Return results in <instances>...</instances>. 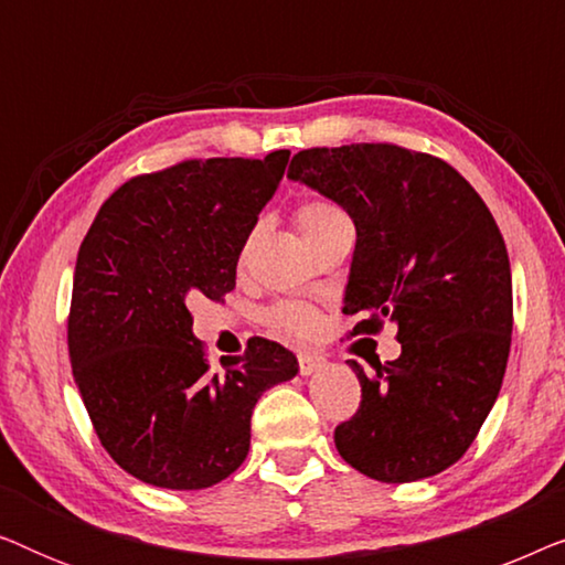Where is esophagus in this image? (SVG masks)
<instances>
[{
  "instance_id": "esophagus-1",
  "label": "esophagus",
  "mask_w": 565,
  "mask_h": 565,
  "mask_svg": "<svg viewBox=\"0 0 565 565\" xmlns=\"http://www.w3.org/2000/svg\"><path fill=\"white\" fill-rule=\"evenodd\" d=\"M321 365H323L321 354H313V352H300V354H298V370H300V375H311L313 370H319Z\"/></svg>"
}]
</instances>
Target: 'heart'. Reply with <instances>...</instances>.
I'll return each instance as SVG.
<instances>
[{
	"instance_id": "heart-1",
	"label": "heart",
	"mask_w": 565,
	"mask_h": 565,
	"mask_svg": "<svg viewBox=\"0 0 565 565\" xmlns=\"http://www.w3.org/2000/svg\"><path fill=\"white\" fill-rule=\"evenodd\" d=\"M296 226L300 236L306 238V244L313 246L323 242V238L334 234L339 228H352L350 215H347L342 207L331 200L323 198H311L303 200L296 207ZM265 319L275 331H280L285 337H308L313 334L316 327H319V311L311 303H303V300H277L267 308Z\"/></svg>"
}]
</instances>
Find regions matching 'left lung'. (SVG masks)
Returning a JSON list of instances; mask_svg holds the SVG:
<instances>
[{
    "label": "left lung",
    "instance_id": "obj_1",
    "mask_svg": "<svg viewBox=\"0 0 565 565\" xmlns=\"http://www.w3.org/2000/svg\"><path fill=\"white\" fill-rule=\"evenodd\" d=\"M290 180L344 207L358 228L350 337L396 323L398 360L365 373L334 443L354 470L408 483L458 462L483 427L512 347V269L489 205L445 159L398 143L298 151Z\"/></svg>",
    "mask_w": 565,
    "mask_h": 565
}]
</instances>
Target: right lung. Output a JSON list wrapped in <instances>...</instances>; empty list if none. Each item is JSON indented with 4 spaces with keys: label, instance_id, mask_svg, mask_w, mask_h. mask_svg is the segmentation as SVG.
Returning a JSON list of instances; mask_svg holds the SVG:
<instances>
[{
    "label": "right lung",
    "instance_id": "right-lung-1",
    "mask_svg": "<svg viewBox=\"0 0 565 565\" xmlns=\"http://www.w3.org/2000/svg\"><path fill=\"white\" fill-rule=\"evenodd\" d=\"M288 157L182 159L130 177L84 236L68 358L99 443L138 481L195 491L228 478L249 452L257 398L298 373L296 354L265 337L213 370L188 308L236 288Z\"/></svg>",
    "mask_w": 565,
    "mask_h": 565
}]
</instances>
